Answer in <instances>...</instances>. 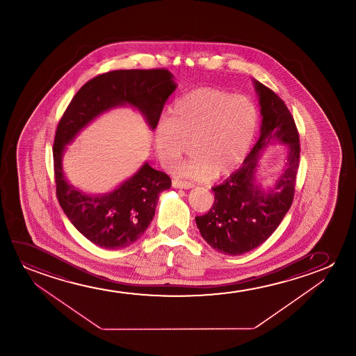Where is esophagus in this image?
<instances>
[{"instance_id":"34e87169","label":"esophagus","mask_w":356,"mask_h":356,"mask_svg":"<svg viewBox=\"0 0 356 356\" xmlns=\"http://www.w3.org/2000/svg\"><path fill=\"white\" fill-rule=\"evenodd\" d=\"M172 187H175V188H181V190H190V188H193L195 185L193 184H191V182H186V181H172Z\"/></svg>"}]
</instances>
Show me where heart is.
I'll return each mask as SVG.
<instances>
[{
  "label": "heart",
  "instance_id": "heart-1",
  "mask_svg": "<svg viewBox=\"0 0 356 356\" xmlns=\"http://www.w3.org/2000/svg\"><path fill=\"white\" fill-rule=\"evenodd\" d=\"M258 125V109L248 97L221 88H195L171 106L154 129L153 142L158 158L169 166L188 149L190 141L193 154L176 171L219 179L242 164Z\"/></svg>",
  "mask_w": 356,
  "mask_h": 356
}]
</instances>
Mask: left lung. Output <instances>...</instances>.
I'll return each mask as SVG.
<instances>
[{"label":"left lung","instance_id":"1","mask_svg":"<svg viewBox=\"0 0 356 356\" xmlns=\"http://www.w3.org/2000/svg\"><path fill=\"white\" fill-rule=\"evenodd\" d=\"M259 98L260 136L243 164L221 185L211 190L214 204L195 224L211 248L227 255H241L263 244L277 229L291 208L299 164V135L292 114L276 93L253 79ZM281 143L286 161L271 186L258 180L259 158L268 146Z\"/></svg>","mask_w":356,"mask_h":356}]
</instances>
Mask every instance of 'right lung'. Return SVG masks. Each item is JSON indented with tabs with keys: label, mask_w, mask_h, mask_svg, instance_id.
Listing matches in <instances>:
<instances>
[{
	"label": "right lung",
	"mask_w": 356,
	"mask_h": 356,
	"mask_svg": "<svg viewBox=\"0 0 356 356\" xmlns=\"http://www.w3.org/2000/svg\"><path fill=\"white\" fill-rule=\"evenodd\" d=\"M176 88L174 75L166 69L109 72L85 83L59 122L54 143L59 204L75 229L98 247L120 249L136 242L151 224L161 193L170 188V177L145 161L112 191L88 193L65 176L67 146L93 120L114 108L136 109L154 130L166 99Z\"/></svg>",
	"instance_id": "1"
}]
</instances>
